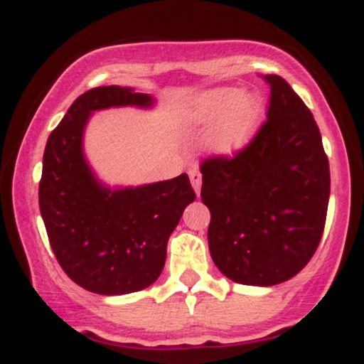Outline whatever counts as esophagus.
I'll return each mask as SVG.
<instances>
[{
    "label": "esophagus",
    "mask_w": 364,
    "mask_h": 364,
    "mask_svg": "<svg viewBox=\"0 0 364 364\" xmlns=\"http://www.w3.org/2000/svg\"><path fill=\"white\" fill-rule=\"evenodd\" d=\"M188 174H190V181L191 185H193V190L196 191V195L200 193V186H202V174H200V171L196 168H191L188 171Z\"/></svg>",
    "instance_id": "esophagus-1"
}]
</instances>
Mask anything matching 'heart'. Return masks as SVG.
I'll return each instance as SVG.
<instances>
[{"label":"heart","mask_w":364,"mask_h":364,"mask_svg":"<svg viewBox=\"0 0 364 364\" xmlns=\"http://www.w3.org/2000/svg\"><path fill=\"white\" fill-rule=\"evenodd\" d=\"M263 102L257 94H243L237 89H219L196 102L195 123L217 127L210 136V145L219 154H235L252 140L260 123Z\"/></svg>","instance_id":"b5f03b06"}]
</instances>
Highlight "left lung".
<instances>
[{
	"label": "left lung",
	"mask_w": 364,
	"mask_h": 364,
	"mask_svg": "<svg viewBox=\"0 0 364 364\" xmlns=\"http://www.w3.org/2000/svg\"><path fill=\"white\" fill-rule=\"evenodd\" d=\"M267 119L232 157L202 162L217 269L246 286H275L301 272L318 248L330 195L328 159L311 111L279 75Z\"/></svg>",
	"instance_id": "8db88e82"
}]
</instances>
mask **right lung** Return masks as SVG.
<instances>
[{
  "label": "right lung",
  "instance_id": "obj_1",
  "mask_svg": "<svg viewBox=\"0 0 364 364\" xmlns=\"http://www.w3.org/2000/svg\"><path fill=\"white\" fill-rule=\"evenodd\" d=\"M149 94L109 85L87 90L70 106L46 144L39 207L54 257L83 289L104 296L141 291L157 281L183 210L196 198L190 178L111 190L83 157L94 111L152 106Z\"/></svg>",
  "mask_w": 364,
  "mask_h": 364
}]
</instances>
